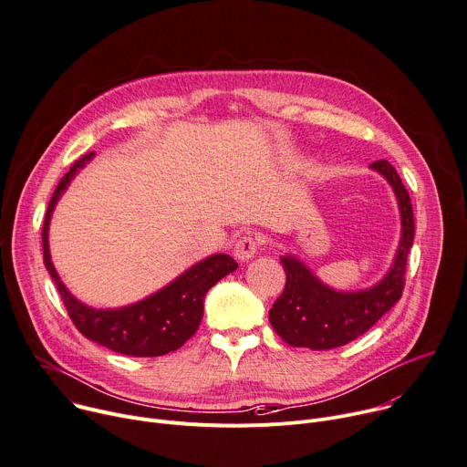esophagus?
Listing matches in <instances>:
<instances>
[{
	"mask_svg": "<svg viewBox=\"0 0 467 467\" xmlns=\"http://www.w3.org/2000/svg\"><path fill=\"white\" fill-rule=\"evenodd\" d=\"M257 249H259V240L255 236H251V234L242 236L234 244V257L242 263H247L257 255Z\"/></svg>",
	"mask_w": 467,
	"mask_h": 467,
	"instance_id": "1",
	"label": "esophagus"
}]
</instances>
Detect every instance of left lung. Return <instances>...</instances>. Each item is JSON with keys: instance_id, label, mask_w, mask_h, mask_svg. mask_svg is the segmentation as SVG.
I'll use <instances>...</instances> for the list:
<instances>
[{"instance_id": "1", "label": "left lung", "mask_w": 467, "mask_h": 467, "mask_svg": "<svg viewBox=\"0 0 467 467\" xmlns=\"http://www.w3.org/2000/svg\"><path fill=\"white\" fill-rule=\"evenodd\" d=\"M370 167L391 184L399 201L402 231L393 265L374 286L338 292L324 285L302 261L283 255L286 283L268 315L275 333L290 347L311 350L343 347L370 329L400 300L406 261L415 234L411 201L389 161L378 160Z\"/></svg>"}]
</instances>
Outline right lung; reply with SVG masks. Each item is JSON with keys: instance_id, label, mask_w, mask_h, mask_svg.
I'll list each match as a JSON object with an SVG mask.
<instances>
[{"instance_id": "right-lung-1", "label": "right lung", "mask_w": 467, "mask_h": 467, "mask_svg": "<svg viewBox=\"0 0 467 467\" xmlns=\"http://www.w3.org/2000/svg\"><path fill=\"white\" fill-rule=\"evenodd\" d=\"M95 152L79 158L70 171L59 181L42 225V253L45 266L54 279L67 313L78 331L89 341L102 345L113 352L136 358H156L179 350L197 331L202 318V304L206 292L220 279L238 268L236 261L225 253H216L188 268L175 281L154 292L149 298L120 309H95L76 300L59 279L48 245V229L52 212L79 169Z\"/></svg>"}]
</instances>
